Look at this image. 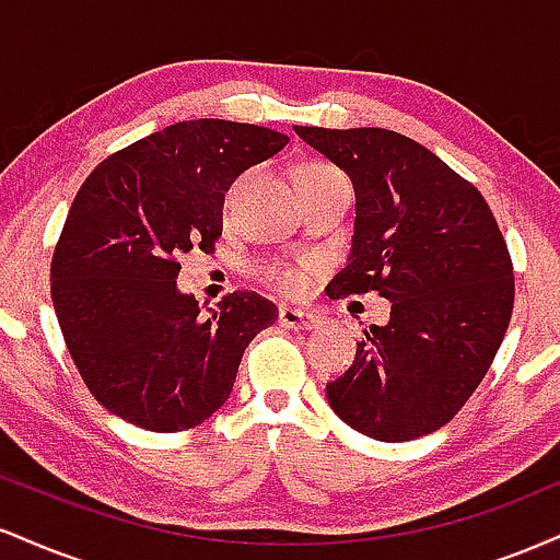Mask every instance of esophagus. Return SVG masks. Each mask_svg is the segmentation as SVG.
Returning a JSON list of instances; mask_svg holds the SVG:
<instances>
[{"instance_id": "1", "label": "esophagus", "mask_w": 560, "mask_h": 560, "mask_svg": "<svg viewBox=\"0 0 560 560\" xmlns=\"http://www.w3.org/2000/svg\"><path fill=\"white\" fill-rule=\"evenodd\" d=\"M279 324L287 326V329H316L318 326V318L316 313H307V311H300V307H289L284 305L279 311Z\"/></svg>"}]
</instances>
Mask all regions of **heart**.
I'll list each match as a JSON object with an SVG mask.
<instances>
[{
  "label": "heart",
  "instance_id": "1",
  "mask_svg": "<svg viewBox=\"0 0 560 560\" xmlns=\"http://www.w3.org/2000/svg\"><path fill=\"white\" fill-rule=\"evenodd\" d=\"M331 171L334 168H329V165H307V168L300 173V182H305V178L324 176V173H331ZM273 281L279 284V289H284V292L298 294L307 284V268H287V271H276Z\"/></svg>",
  "mask_w": 560,
  "mask_h": 560
}]
</instances>
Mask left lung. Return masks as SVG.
<instances>
[{"label":"left lung","instance_id":"8db88e82","mask_svg":"<svg viewBox=\"0 0 560 560\" xmlns=\"http://www.w3.org/2000/svg\"><path fill=\"white\" fill-rule=\"evenodd\" d=\"M355 189L347 266L329 294L376 292L389 320L363 329L326 384L334 413L382 442L432 434L490 369L513 311V266L490 205L419 141L387 128L294 126Z\"/></svg>","mask_w":560,"mask_h":560}]
</instances>
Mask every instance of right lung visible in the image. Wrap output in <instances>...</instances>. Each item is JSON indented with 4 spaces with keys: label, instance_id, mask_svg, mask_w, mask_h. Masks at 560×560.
Segmentation results:
<instances>
[{
    "label": "right lung",
    "instance_id": "add662e5",
    "mask_svg": "<svg viewBox=\"0 0 560 560\" xmlns=\"http://www.w3.org/2000/svg\"><path fill=\"white\" fill-rule=\"evenodd\" d=\"M289 137L199 118L133 141L92 171L52 258V305L94 400L150 432H184L234 389L247 345L276 324L273 302L234 292L202 313L178 258L213 249L223 199Z\"/></svg>",
    "mask_w": 560,
    "mask_h": 560
}]
</instances>
